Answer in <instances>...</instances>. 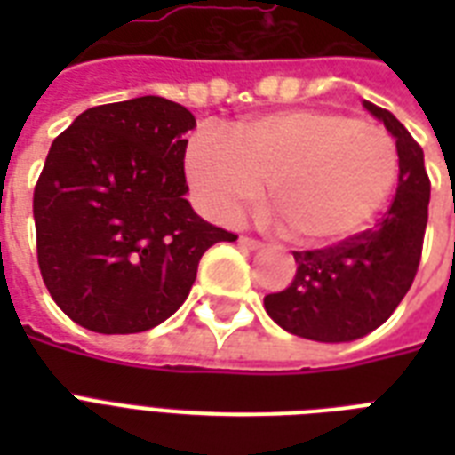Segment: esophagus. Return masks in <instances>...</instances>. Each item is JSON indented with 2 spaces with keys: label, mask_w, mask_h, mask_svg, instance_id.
Masks as SVG:
<instances>
[{
  "label": "esophagus",
  "mask_w": 455,
  "mask_h": 455,
  "mask_svg": "<svg viewBox=\"0 0 455 455\" xmlns=\"http://www.w3.org/2000/svg\"><path fill=\"white\" fill-rule=\"evenodd\" d=\"M238 243H241L243 248H248V250H262L264 248L262 241H255V238H248V235H241V238H238Z\"/></svg>",
  "instance_id": "1"
}]
</instances>
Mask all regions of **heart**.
<instances>
[{"mask_svg":"<svg viewBox=\"0 0 455 455\" xmlns=\"http://www.w3.org/2000/svg\"><path fill=\"white\" fill-rule=\"evenodd\" d=\"M184 164L200 210L214 221L259 205L269 186L285 235L302 248L361 234L399 179V151L382 127L314 108L252 117L234 139L198 132Z\"/></svg>","mask_w":455,"mask_h":455,"instance_id":"1","label":"heart"}]
</instances>
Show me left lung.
Masks as SVG:
<instances>
[{
	"label": "left lung",
	"mask_w": 455,
	"mask_h": 455,
	"mask_svg": "<svg viewBox=\"0 0 455 455\" xmlns=\"http://www.w3.org/2000/svg\"><path fill=\"white\" fill-rule=\"evenodd\" d=\"M363 108L380 120L399 151V184L392 205L373 228L321 250L292 252L298 274L264 309L283 331L316 342H352L382 325L416 278L423 255L430 177L423 148L389 110Z\"/></svg>",
	"instance_id": "obj_1"
}]
</instances>
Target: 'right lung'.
Wrapping results in <instances>:
<instances>
[{"label": "right lung", "mask_w": 455, "mask_h": 455, "mask_svg": "<svg viewBox=\"0 0 455 455\" xmlns=\"http://www.w3.org/2000/svg\"><path fill=\"white\" fill-rule=\"evenodd\" d=\"M191 110L139 96L84 110L53 139L32 198L53 302L103 335L144 332L184 304L200 257L238 235L184 198Z\"/></svg>", "instance_id": "obj_1"}]
</instances>
